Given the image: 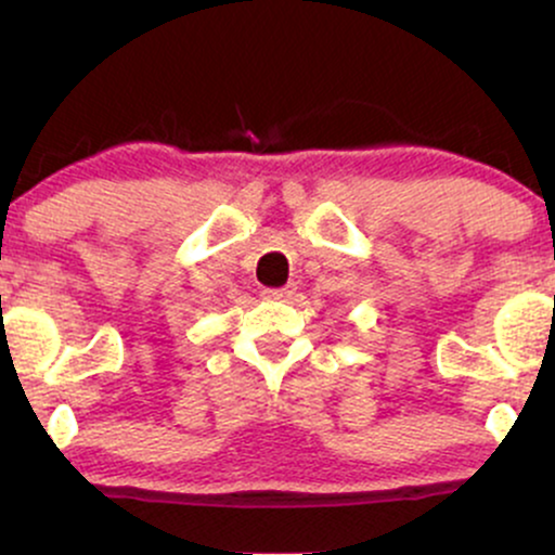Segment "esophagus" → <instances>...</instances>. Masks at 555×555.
Returning a JSON list of instances; mask_svg holds the SVG:
<instances>
[{"label":"esophagus","instance_id":"1","mask_svg":"<svg viewBox=\"0 0 555 555\" xmlns=\"http://www.w3.org/2000/svg\"><path fill=\"white\" fill-rule=\"evenodd\" d=\"M292 295H295V289H292V286H282V289H263L266 299H289Z\"/></svg>","mask_w":555,"mask_h":555}]
</instances>
